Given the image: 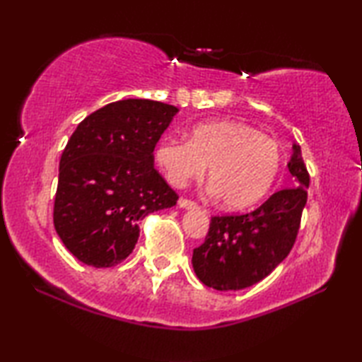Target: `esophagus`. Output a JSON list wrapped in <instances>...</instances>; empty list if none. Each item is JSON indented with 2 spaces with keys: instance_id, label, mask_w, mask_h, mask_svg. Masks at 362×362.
I'll return each mask as SVG.
<instances>
[{
  "instance_id": "34e87169",
  "label": "esophagus",
  "mask_w": 362,
  "mask_h": 362,
  "mask_svg": "<svg viewBox=\"0 0 362 362\" xmlns=\"http://www.w3.org/2000/svg\"><path fill=\"white\" fill-rule=\"evenodd\" d=\"M179 206L183 207V209H198V203H194V201L187 199V198H180Z\"/></svg>"
}]
</instances>
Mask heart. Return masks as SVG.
Returning a JSON list of instances; mask_svg holds the SVG:
<instances>
[{
	"instance_id": "obj_1",
	"label": "heart",
	"mask_w": 362,
	"mask_h": 362,
	"mask_svg": "<svg viewBox=\"0 0 362 362\" xmlns=\"http://www.w3.org/2000/svg\"><path fill=\"white\" fill-rule=\"evenodd\" d=\"M156 161L174 187L207 179L220 203L246 209L265 196L279 174L283 150L276 140L255 127L235 121L194 126L188 140L166 137L156 148Z\"/></svg>"
}]
</instances>
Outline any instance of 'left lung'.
Returning a JSON list of instances; mask_svg holds the SVG:
<instances>
[{
    "mask_svg": "<svg viewBox=\"0 0 362 362\" xmlns=\"http://www.w3.org/2000/svg\"><path fill=\"white\" fill-rule=\"evenodd\" d=\"M293 187L273 193L255 211L214 216L204 243L193 250L196 276L217 291H240L259 283L289 255L308 199L310 174L300 145L287 164Z\"/></svg>",
    "mask_w": 362,
    "mask_h": 362,
    "instance_id": "8db88e82",
    "label": "left lung"
}]
</instances>
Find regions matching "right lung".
<instances>
[{
	"label": "right lung",
	"mask_w": 362,
	"mask_h": 362,
	"mask_svg": "<svg viewBox=\"0 0 362 362\" xmlns=\"http://www.w3.org/2000/svg\"><path fill=\"white\" fill-rule=\"evenodd\" d=\"M177 107L126 99L79 122L64 148L54 226L86 265H118L134 250L140 220L177 204L179 194L153 168V150Z\"/></svg>",
	"instance_id": "right-lung-1"
}]
</instances>
